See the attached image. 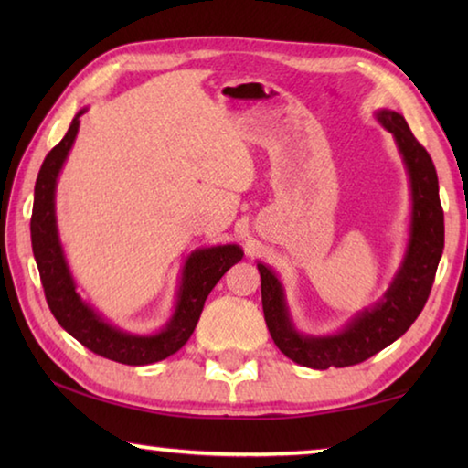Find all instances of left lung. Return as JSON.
Wrapping results in <instances>:
<instances>
[{
  "mask_svg": "<svg viewBox=\"0 0 468 468\" xmlns=\"http://www.w3.org/2000/svg\"><path fill=\"white\" fill-rule=\"evenodd\" d=\"M376 117L394 136L410 184L409 243L384 297L355 314L335 335L310 336L292 324L279 276L271 266L258 262L264 320L274 345L289 359L312 369L357 366L405 335L430 297L441 258L443 210L431 156L419 144L400 113L379 109Z\"/></svg>",
  "mask_w": 468,
  "mask_h": 468,
  "instance_id": "left-lung-1",
  "label": "left lung"
}]
</instances>
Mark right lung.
I'll return each mask as SVG.
<instances>
[{"instance_id": "obj_1", "label": "right lung", "mask_w": 468, "mask_h": 468, "mask_svg": "<svg viewBox=\"0 0 468 468\" xmlns=\"http://www.w3.org/2000/svg\"><path fill=\"white\" fill-rule=\"evenodd\" d=\"M82 113H86V107L78 111L66 136L45 156L35 184L30 239H33L38 274H41L47 303H49L55 320L78 343H82L101 357L123 363V366H148V363L167 359L187 343L200 320L206 297L215 289L220 276L243 258V250L235 243H227L200 248L189 253L181 268L176 310L158 332L133 335V332L109 324L76 291V281L69 272L66 253H63L59 241L58 218H55V187H58L63 163L74 146Z\"/></svg>"}]
</instances>
